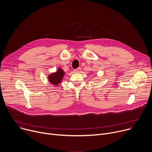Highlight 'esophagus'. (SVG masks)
<instances>
[{
    "label": "esophagus",
    "instance_id": "esophagus-1",
    "mask_svg": "<svg viewBox=\"0 0 152 152\" xmlns=\"http://www.w3.org/2000/svg\"><path fill=\"white\" fill-rule=\"evenodd\" d=\"M80 68L79 67V68H77V69H75V70L74 71H75V72H76V73H79V72H80Z\"/></svg>",
    "mask_w": 152,
    "mask_h": 152
}]
</instances>
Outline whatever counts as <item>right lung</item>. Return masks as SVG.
<instances>
[{"instance_id": "obj_1", "label": "right lung", "mask_w": 152, "mask_h": 152, "mask_svg": "<svg viewBox=\"0 0 152 152\" xmlns=\"http://www.w3.org/2000/svg\"><path fill=\"white\" fill-rule=\"evenodd\" d=\"M65 75V72L62 68H59L58 70L54 73H51L48 76V80L51 84L54 86H58L63 79Z\"/></svg>"}]
</instances>
